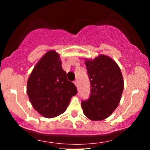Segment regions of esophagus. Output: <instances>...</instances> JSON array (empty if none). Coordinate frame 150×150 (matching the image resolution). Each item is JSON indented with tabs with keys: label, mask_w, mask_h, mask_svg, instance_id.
Here are the masks:
<instances>
[{
	"label": "esophagus",
	"mask_w": 150,
	"mask_h": 150,
	"mask_svg": "<svg viewBox=\"0 0 150 150\" xmlns=\"http://www.w3.org/2000/svg\"><path fill=\"white\" fill-rule=\"evenodd\" d=\"M74 84H75V85L77 87V85H78V82H77V80H75V81H74Z\"/></svg>",
	"instance_id": "obj_1"
}]
</instances>
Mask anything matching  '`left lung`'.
Here are the masks:
<instances>
[{"mask_svg": "<svg viewBox=\"0 0 150 150\" xmlns=\"http://www.w3.org/2000/svg\"><path fill=\"white\" fill-rule=\"evenodd\" d=\"M91 85V94L81 103L82 111L89 120L106 119L119 104L124 88L123 75L118 64L106 55L94 60L85 59Z\"/></svg>", "mask_w": 150, "mask_h": 150, "instance_id": "8db88e82", "label": "left lung"}]
</instances>
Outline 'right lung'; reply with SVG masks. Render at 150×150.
I'll use <instances>...</instances> for the list:
<instances>
[{"instance_id":"right-lung-1","label":"right lung","mask_w":150,"mask_h":150,"mask_svg":"<svg viewBox=\"0 0 150 150\" xmlns=\"http://www.w3.org/2000/svg\"><path fill=\"white\" fill-rule=\"evenodd\" d=\"M77 92L75 85L67 80L59 54L54 50L41 58L27 80V93L31 104L45 118L64 113Z\"/></svg>"}]
</instances>
